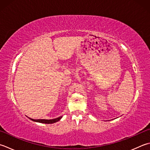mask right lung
Instances as JSON below:
<instances>
[{"label": "right lung", "instance_id": "1", "mask_svg": "<svg viewBox=\"0 0 150 150\" xmlns=\"http://www.w3.org/2000/svg\"><path fill=\"white\" fill-rule=\"evenodd\" d=\"M62 118V116L58 117L57 118L55 119H52V120H44V119H39V120H34L30 118L31 120L34 122H40V123H43V124H53V123H56L59 121V120Z\"/></svg>", "mask_w": 150, "mask_h": 150}]
</instances>
